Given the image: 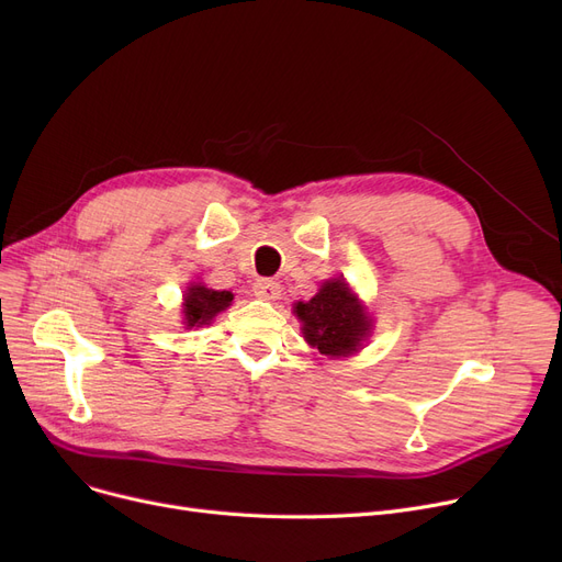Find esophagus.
I'll use <instances>...</instances> for the list:
<instances>
[{
  "label": "esophagus",
  "instance_id": "34e87169",
  "mask_svg": "<svg viewBox=\"0 0 562 562\" xmlns=\"http://www.w3.org/2000/svg\"><path fill=\"white\" fill-rule=\"evenodd\" d=\"M252 291H255V296L261 299V301H278L282 296V286L278 282L269 280V278L257 280Z\"/></svg>",
  "mask_w": 562,
  "mask_h": 562
}]
</instances>
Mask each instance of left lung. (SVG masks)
Segmentation results:
<instances>
[{
	"label": "left lung",
	"mask_w": 562,
	"mask_h": 562,
	"mask_svg": "<svg viewBox=\"0 0 562 562\" xmlns=\"http://www.w3.org/2000/svg\"><path fill=\"white\" fill-rule=\"evenodd\" d=\"M293 314L301 321L305 341L328 358L358 352L373 330V318L344 278L323 282L314 299L293 305Z\"/></svg>",
	"instance_id": "left-lung-1"
}]
</instances>
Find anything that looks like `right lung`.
<instances>
[{"instance_id": "obj_1", "label": "right lung", "mask_w": 562, "mask_h": 562, "mask_svg": "<svg viewBox=\"0 0 562 562\" xmlns=\"http://www.w3.org/2000/svg\"><path fill=\"white\" fill-rule=\"evenodd\" d=\"M234 301L232 291H216V289H206L202 282H193L184 291V303H182V314H184V326L187 328H202L210 326L216 314L229 307Z\"/></svg>"}]
</instances>
